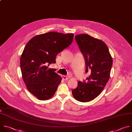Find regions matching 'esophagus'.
<instances>
[{
    "label": "esophagus",
    "mask_w": 132,
    "mask_h": 132,
    "mask_svg": "<svg viewBox=\"0 0 132 132\" xmlns=\"http://www.w3.org/2000/svg\"><path fill=\"white\" fill-rule=\"evenodd\" d=\"M62 78H63V80H68V79H69V78L67 76H65V75H63L62 76Z\"/></svg>",
    "instance_id": "1"
}]
</instances>
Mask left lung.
<instances>
[{
    "label": "left lung",
    "mask_w": 132,
    "mask_h": 132,
    "mask_svg": "<svg viewBox=\"0 0 132 132\" xmlns=\"http://www.w3.org/2000/svg\"><path fill=\"white\" fill-rule=\"evenodd\" d=\"M75 39L84 57L86 72L91 70L86 82L78 81L72 91L74 98L85 102L96 98L106 85L110 78L112 58L107 45L102 40L86 34L77 35Z\"/></svg>",
    "instance_id": "obj_1"
}]
</instances>
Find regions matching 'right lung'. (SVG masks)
<instances>
[{
    "label": "right lung",
    "instance_id": "right-lung-1",
    "mask_svg": "<svg viewBox=\"0 0 132 132\" xmlns=\"http://www.w3.org/2000/svg\"><path fill=\"white\" fill-rule=\"evenodd\" d=\"M73 37V34L50 32L26 44L20 58L22 76L28 90L38 99H49L55 94L62 78L48 67L56 63L57 55L71 44Z\"/></svg>",
    "mask_w": 132,
    "mask_h": 132
}]
</instances>
